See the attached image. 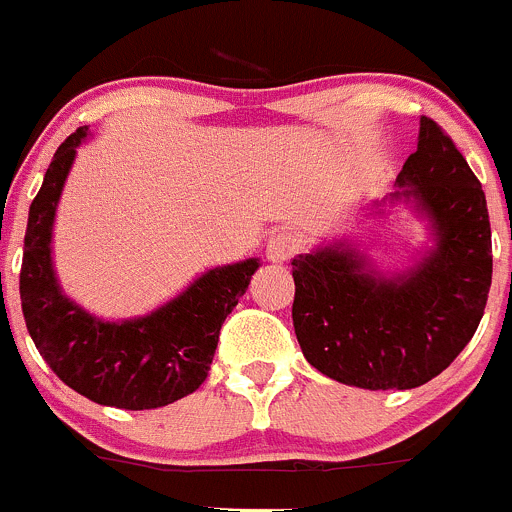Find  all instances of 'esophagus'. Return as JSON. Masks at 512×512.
<instances>
[{
    "mask_svg": "<svg viewBox=\"0 0 512 512\" xmlns=\"http://www.w3.org/2000/svg\"><path fill=\"white\" fill-rule=\"evenodd\" d=\"M296 251H299V238H296L294 231H286V228L276 231L274 236L269 238V243H266V256H269L271 261H276V264L289 261Z\"/></svg>",
    "mask_w": 512,
    "mask_h": 512,
    "instance_id": "obj_1",
    "label": "esophagus"
}]
</instances>
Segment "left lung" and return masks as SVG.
<instances>
[{
	"label": "left lung",
	"instance_id": "8db88e82",
	"mask_svg": "<svg viewBox=\"0 0 512 512\" xmlns=\"http://www.w3.org/2000/svg\"><path fill=\"white\" fill-rule=\"evenodd\" d=\"M435 228L437 246L407 274L377 279L344 243L291 261V316L306 362L362 389H412L450 367L488 304L493 241L480 180L432 118L397 175Z\"/></svg>",
	"mask_w": 512,
	"mask_h": 512
}]
</instances>
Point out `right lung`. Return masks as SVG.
Segmentation results:
<instances>
[{
	"mask_svg": "<svg viewBox=\"0 0 512 512\" xmlns=\"http://www.w3.org/2000/svg\"><path fill=\"white\" fill-rule=\"evenodd\" d=\"M87 128L57 148L29 206L19 296L27 332L52 372L97 405L155 410L196 392L208 377L218 334L248 289L259 261L203 274L178 299L143 319L100 321L72 304L52 271V221L62 186Z\"/></svg>",
	"mask_w": 512,
	"mask_h": 512,
	"instance_id": "1",
	"label": "right lung"
}]
</instances>
